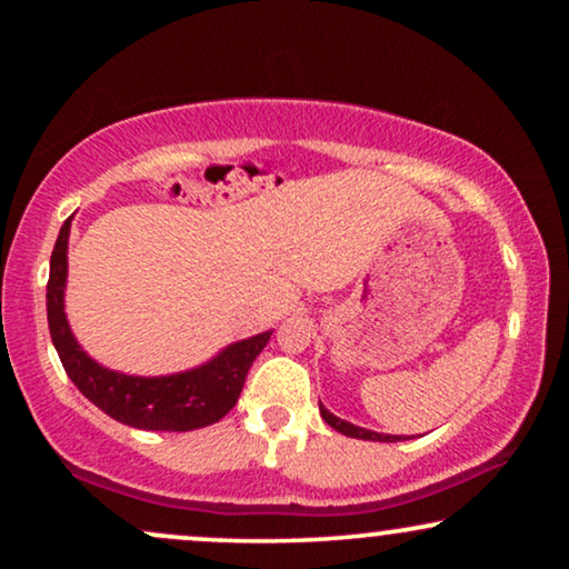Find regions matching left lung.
<instances>
[{"mask_svg":"<svg viewBox=\"0 0 569 569\" xmlns=\"http://www.w3.org/2000/svg\"><path fill=\"white\" fill-rule=\"evenodd\" d=\"M318 409H321V417L326 419V425H331L333 430L347 435V438H357V440H372V442H399L401 435H383V432H372V430H365V427H355L352 422H345V419L333 417L329 409L323 407V403H318Z\"/></svg>","mask_w":569,"mask_h":569,"instance_id":"obj_1","label":"left lung"}]
</instances>
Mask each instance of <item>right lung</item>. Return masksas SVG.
I'll return each mask as SVG.
<instances>
[{"label": "right lung", "mask_w": 569, "mask_h": 569, "mask_svg": "<svg viewBox=\"0 0 569 569\" xmlns=\"http://www.w3.org/2000/svg\"><path fill=\"white\" fill-rule=\"evenodd\" d=\"M72 217L61 224L51 253L49 287H46V313H49L51 341L67 376L80 388L84 399L103 409L116 422L137 430L189 432L214 425L238 403L246 376L256 357L267 347L271 331L224 347L212 360L176 376L139 378L108 370L77 345L64 313L67 287V246Z\"/></svg>", "instance_id": "add662e5"}]
</instances>
